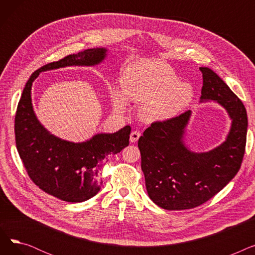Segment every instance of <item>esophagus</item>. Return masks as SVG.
Returning <instances> with one entry per match:
<instances>
[{"label": "esophagus", "mask_w": 255, "mask_h": 255, "mask_svg": "<svg viewBox=\"0 0 255 255\" xmlns=\"http://www.w3.org/2000/svg\"><path fill=\"white\" fill-rule=\"evenodd\" d=\"M139 137H140V132L139 131H137V130L132 131L131 134H130V141L131 142H136Z\"/></svg>", "instance_id": "esophagus-1"}]
</instances>
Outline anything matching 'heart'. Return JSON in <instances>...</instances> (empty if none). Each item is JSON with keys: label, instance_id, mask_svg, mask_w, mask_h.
Segmentation results:
<instances>
[{"label": "heart", "instance_id": "heart-1", "mask_svg": "<svg viewBox=\"0 0 255 255\" xmlns=\"http://www.w3.org/2000/svg\"><path fill=\"white\" fill-rule=\"evenodd\" d=\"M122 83L123 89L111 91L114 105L120 110L125 109L127 97L143 103L140 115L148 121L175 117L192 101L194 95L190 84L179 82L175 73L156 61L140 60L129 65L123 73Z\"/></svg>", "mask_w": 255, "mask_h": 255}]
</instances>
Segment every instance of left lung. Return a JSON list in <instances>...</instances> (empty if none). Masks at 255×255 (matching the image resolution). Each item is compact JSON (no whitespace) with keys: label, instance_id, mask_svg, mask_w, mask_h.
Here are the masks:
<instances>
[{"label":"left lung","instance_id":"obj_1","mask_svg":"<svg viewBox=\"0 0 255 255\" xmlns=\"http://www.w3.org/2000/svg\"><path fill=\"white\" fill-rule=\"evenodd\" d=\"M204 84L200 102L215 101L232 119L225 141L205 153L190 151L184 134L191 111L154 122L138 139L146 191L160 208L192 209L208 202L237 175L245 153L248 120L244 104L208 67H200Z\"/></svg>","mask_w":255,"mask_h":255}]
</instances>
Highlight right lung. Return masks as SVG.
I'll return each mask as SVG.
<instances>
[{
  "mask_svg": "<svg viewBox=\"0 0 255 255\" xmlns=\"http://www.w3.org/2000/svg\"><path fill=\"white\" fill-rule=\"evenodd\" d=\"M106 48H90L44 65L36 70L22 91L15 115V142L31 180L44 192L68 203H82L101 188L99 169L106 157L129 144L131 128L99 133L83 142H71L50 134L38 121L32 104L33 82L40 72L67 66H94L106 57Z\"/></svg>",
  "mask_w": 255,
  "mask_h": 255,
  "instance_id": "obj_1",
  "label": "right lung"
}]
</instances>
